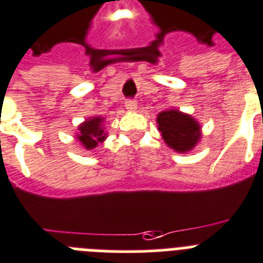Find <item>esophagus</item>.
Wrapping results in <instances>:
<instances>
[{"mask_svg":"<svg viewBox=\"0 0 263 263\" xmlns=\"http://www.w3.org/2000/svg\"><path fill=\"white\" fill-rule=\"evenodd\" d=\"M125 108H127V111L135 112L136 109H138V103H136L135 100L125 101Z\"/></svg>","mask_w":263,"mask_h":263,"instance_id":"esophagus-1","label":"esophagus"}]
</instances>
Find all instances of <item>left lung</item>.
I'll list each match as a JSON object with an SVG mask.
<instances>
[{
  "label": "left lung",
  "mask_w": 263,
  "mask_h": 263,
  "mask_svg": "<svg viewBox=\"0 0 263 263\" xmlns=\"http://www.w3.org/2000/svg\"><path fill=\"white\" fill-rule=\"evenodd\" d=\"M156 123L165 144L179 154L193 151L202 139V127L198 120L179 109L170 108L159 112Z\"/></svg>",
  "instance_id": "1"
}]
</instances>
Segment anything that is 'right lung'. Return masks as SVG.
Masks as SVG:
<instances>
[{"label": "right lung", "mask_w": 263, "mask_h": 263, "mask_svg": "<svg viewBox=\"0 0 263 263\" xmlns=\"http://www.w3.org/2000/svg\"><path fill=\"white\" fill-rule=\"evenodd\" d=\"M105 119L101 116L88 118L77 127L76 139L85 149H95L100 143H104L108 134L104 127Z\"/></svg>", "instance_id": "1"}]
</instances>
